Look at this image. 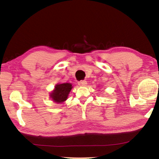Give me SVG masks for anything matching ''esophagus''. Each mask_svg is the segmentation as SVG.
I'll use <instances>...</instances> for the list:
<instances>
[{"mask_svg": "<svg viewBox=\"0 0 159 159\" xmlns=\"http://www.w3.org/2000/svg\"><path fill=\"white\" fill-rule=\"evenodd\" d=\"M79 85L80 86H85L86 85H87V81L85 80H80V81L79 82Z\"/></svg>", "mask_w": 159, "mask_h": 159, "instance_id": "1", "label": "esophagus"}]
</instances>
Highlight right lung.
<instances>
[{"label":"right lung","mask_w":159,"mask_h":159,"mask_svg":"<svg viewBox=\"0 0 159 159\" xmlns=\"http://www.w3.org/2000/svg\"><path fill=\"white\" fill-rule=\"evenodd\" d=\"M72 88L71 83H61L55 86V89L50 96L53 101L56 102H62L67 99V97Z\"/></svg>","instance_id":"1"}]
</instances>
